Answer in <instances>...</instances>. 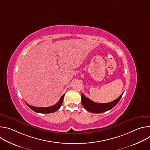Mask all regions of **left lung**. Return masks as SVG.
Instances as JSON below:
<instances>
[{
    "instance_id": "left-lung-1",
    "label": "left lung",
    "mask_w": 150,
    "mask_h": 150,
    "mask_svg": "<svg viewBox=\"0 0 150 150\" xmlns=\"http://www.w3.org/2000/svg\"><path fill=\"white\" fill-rule=\"evenodd\" d=\"M123 93L124 92H123L120 97H119L116 100L108 103H98L94 102L89 98L85 97L84 95L82 94L81 102L83 108L87 111L93 113H101L113 108L122 98Z\"/></svg>"
}]
</instances>
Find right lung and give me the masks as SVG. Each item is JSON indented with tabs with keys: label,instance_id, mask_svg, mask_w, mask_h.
<instances>
[{
	"label": "right lung",
	"instance_id": "add662e5",
	"mask_svg": "<svg viewBox=\"0 0 150 150\" xmlns=\"http://www.w3.org/2000/svg\"><path fill=\"white\" fill-rule=\"evenodd\" d=\"M64 96H65V94H63L61 97V98H60L59 101L55 105L50 106V107H47V108H37V107L30 105V104H27L26 102H25V103L31 110H33V111H34L35 112L40 113H53V112H56L60 108V106H61L63 100Z\"/></svg>",
	"mask_w": 150,
	"mask_h": 150
}]
</instances>
